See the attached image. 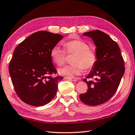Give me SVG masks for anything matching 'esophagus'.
<instances>
[{"instance_id":"obj_1","label":"esophagus","mask_w":135,"mask_h":135,"mask_svg":"<svg viewBox=\"0 0 135 135\" xmlns=\"http://www.w3.org/2000/svg\"><path fill=\"white\" fill-rule=\"evenodd\" d=\"M65 79H69V80H71L72 81H77L78 79H76V78H70V77H67V76H65Z\"/></svg>"}]
</instances>
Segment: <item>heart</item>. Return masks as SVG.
<instances>
[{
  "label": "heart",
  "mask_w": 135,
  "mask_h": 135,
  "mask_svg": "<svg viewBox=\"0 0 135 135\" xmlns=\"http://www.w3.org/2000/svg\"><path fill=\"white\" fill-rule=\"evenodd\" d=\"M64 49L54 47L50 51L53 61L58 65H62L65 61L66 53L74 54L71 65L59 69V73L72 78L81 74L84 68L89 70L93 68L97 61V55L93 50L89 48L87 42L80 39H74L64 44Z\"/></svg>",
  "instance_id": "b5f03b06"
}]
</instances>
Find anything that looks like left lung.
<instances>
[{
  "mask_svg": "<svg viewBox=\"0 0 135 135\" xmlns=\"http://www.w3.org/2000/svg\"><path fill=\"white\" fill-rule=\"evenodd\" d=\"M96 45L97 61L87 76L88 90L79 98L88 105H98L108 101L117 90L125 71L124 61L119 45L100 30L84 33Z\"/></svg>",
  "mask_w": 135,
  "mask_h": 135,
  "instance_id": "left-lung-1",
  "label": "left lung"
}]
</instances>
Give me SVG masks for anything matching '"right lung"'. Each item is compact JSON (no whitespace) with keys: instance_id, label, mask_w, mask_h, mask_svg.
I'll return each instance as SVG.
<instances>
[{"instance_id":"add662e5","label":"right lung","mask_w":135,"mask_h":135,"mask_svg":"<svg viewBox=\"0 0 135 135\" xmlns=\"http://www.w3.org/2000/svg\"><path fill=\"white\" fill-rule=\"evenodd\" d=\"M62 38L59 34L39 31L16 47L9 72L16 93L25 103L42 106L55 98L63 77L51 76L57 71L50 51Z\"/></svg>"}]
</instances>
